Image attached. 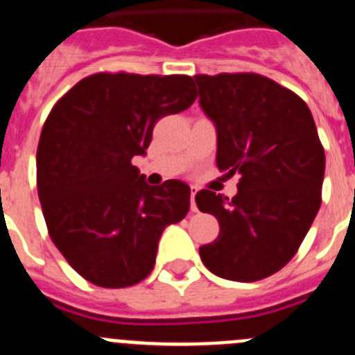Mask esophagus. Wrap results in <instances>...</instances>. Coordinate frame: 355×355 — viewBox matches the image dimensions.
I'll return each instance as SVG.
<instances>
[{"instance_id": "obj_1", "label": "esophagus", "mask_w": 355, "mask_h": 355, "mask_svg": "<svg viewBox=\"0 0 355 355\" xmlns=\"http://www.w3.org/2000/svg\"><path fill=\"white\" fill-rule=\"evenodd\" d=\"M196 194H198V187L191 185V209L192 211H198V206H196Z\"/></svg>"}]
</instances>
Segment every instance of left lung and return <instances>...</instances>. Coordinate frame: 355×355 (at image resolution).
I'll return each mask as SVG.
<instances>
[{
    "label": "left lung",
    "instance_id": "8db88e82",
    "mask_svg": "<svg viewBox=\"0 0 355 355\" xmlns=\"http://www.w3.org/2000/svg\"><path fill=\"white\" fill-rule=\"evenodd\" d=\"M199 105L216 130V166L241 175L232 199L196 194L220 234L199 248L223 279L253 283L297 253L321 206L324 149L311 109L293 92L253 72L194 76Z\"/></svg>",
    "mask_w": 355,
    "mask_h": 355
}]
</instances>
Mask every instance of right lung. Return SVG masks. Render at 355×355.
<instances>
[{"label":"right lung","instance_id":"obj_1","mask_svg":"<svg viewBox=\"0 0 355 355\" xmlns=\"http://www.w3.org/2000/svg\"><path fill=\"white\" fill-rule=\"evenodd\" d=\"M194 101L191 76L101 72L51 109L36 154L37 196L51 241L86 281L146 279L163 230L187 215L189 185H149L132 159L146 156L157 119Z\"/></svg>","mask_w":355,"mask_h":355}]
</instances>
